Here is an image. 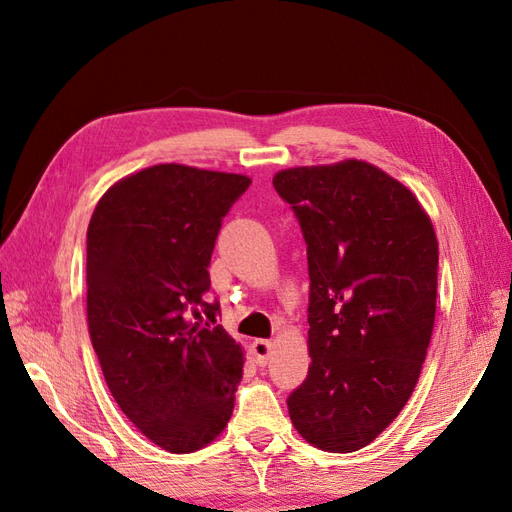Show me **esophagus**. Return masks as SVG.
<instances>
[{
  "mask_svg": "<svg viewBox=\"0 0 512 512\" xmlns=\"http://www.w3.org/2000/svg\"><path fill=\"white\" fill-rule=\"evenodd\" d=\"M252 350H254V356H256V363L258 365H267L269 359H271L273 342H271V339H254Z\"/></svg>",
  "mask_w": 512,
  "mask_h": 512,
  "instance_id": "1",
  "label": "esophagus"
}]
</instances>
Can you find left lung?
<instances>
[{"mask_svg":"<svg viewBox=\"0 0 512 512\" xmlns=\"http://www.w3.org/2000/svg\"><path fill=\"white\" fill-rule=\"evenodd\" d=\"M273 188L307 245V378L286 404L301 436L352 453L406 406L436 318L438 241L414 194L359 160L288 168Z\"/></svg>","mask_w":512,"mask_h":512,"instance_id":"1","label":"left lung"}]
</instances>
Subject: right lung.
<instances>
[{
	"label": "right lung",
	"instance_id": "obj_1",
	"mask_svg": "<svg viewBox=\"0 0 512 512\" xmlns=\"http://www.w3.org/2000/svg\"><path fill=\"white\" fill-rule=\"evenodd\" d=\"M250 183L158 164L117 181L87 228V322L104 380L170 453L218 438L235 408L243 350L205 294L222 220Z\"/></svg>",
	"mask_w": 512,
	"mask_h": 512
}]
</instances>
